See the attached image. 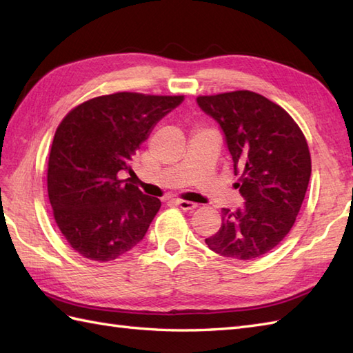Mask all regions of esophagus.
<instances>
[{"label":"esophagus","instance_id":"obj_1","mask_svg":"<svg viewBox=\"0 0 353 353\" xmlns=\"http://www.w3.org/2000/svg\"><path fill=\"white\" fill-rule=\"evenodd\" d=\"M176 205H179V208L183 209V211H194V209L197 208V203H192V201H188V200H176L174 201Z\"/></svg>","mask_w":353,"mask_h":353}]
</instances>
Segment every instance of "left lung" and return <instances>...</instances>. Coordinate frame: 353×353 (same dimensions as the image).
<instances>
[{"mask_svg":"<svg viewBox=\"0 0 353 353\" xmlns=\"http://www.w3.org/2000/svg\"><path fill=\"white\" fill-rule=\"evenodd\" d=\"M197 104L221 127L244 199L236 211L221 209V228L205 243L226 258H259L288 235L301 211L311 177L308 144L294 119L256 92L197 97Z\"/></svg>","mask_w":353,"mask_h":353,"instance_id":"1","label":"left lung"}]
</instances>
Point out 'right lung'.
<instances>
[{"label": "right lung", "instance_id": "add662e5", "mask_svg": "<svg viewBox=\"0 0 353 353\" xmlns=\"http://www.w3.org/2000/svg\"><path fill=\"white\" fill-rule=\"evenodd\" d=\"M183 95L117 92L81 103L59 124L48 159V197L74 250L106 262L145 236L161 200L142 194L123 172L154 125Z\"/></svg>", "mask_w": 353, "mask_h": 353}]
</instances>
